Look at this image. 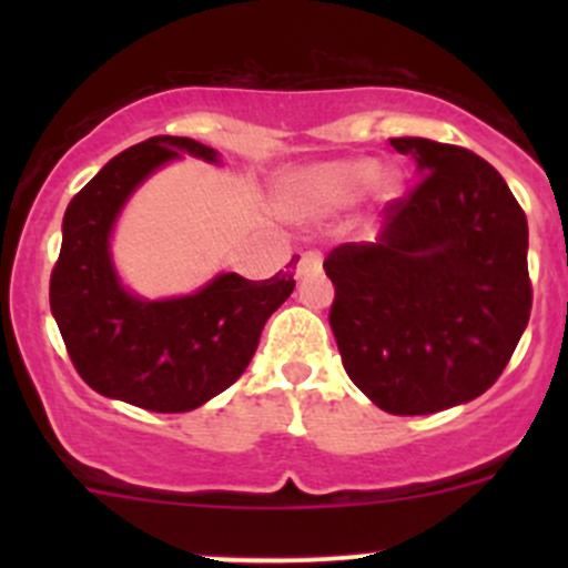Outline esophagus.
Returning <instances> with one entry per match:
<instances>
[{
    "label": "esophagus",
    "instance_id": "1",
    "mask_svg": "<svg viewBox=\"0 0 568 568\" xmlns=\"http://www.w3.org/2000/svg\"><path fill=\"white\" fill-rule=\"evenodd\" d=\"M318 268H321V252L307 250L305 255L300 257V266H296V272H300V277H307V274L318 272Z\"/></svg>",
    "mask_w": 568,
    "mask_h": 568
}]
</instances>
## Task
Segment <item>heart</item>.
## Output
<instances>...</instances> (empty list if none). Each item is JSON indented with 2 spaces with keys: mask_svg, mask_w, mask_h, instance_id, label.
<instances>
[{
  "mask_svg": "<svg viewBox=\"0 0 568 568\" xmlns=\"http://www.w3.org/2000/svg\"><path fill=\"white\" fill-rule=\"evenodd\" d=\"M379 175V164L371 159H332L288 175L283 183V203L296 216H326L352 209L371 186L385 194L395 192V178Z\"/></svg>",
  "mask_w": 568,
  "mask_h": 568,
  "instance_id": "heart-1",
  "label": "heart"
}]
</instances>
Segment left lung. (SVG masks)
Here are the masks:
<instances>
[{
    "label": "left lung",
    "instance_id": "1",
    "mask_svg": "<svg viewBox=\"0 0 568 568\" xmlns=\"http://www.w3.org/2000/svg\"><path fill=\"white\" fill-rule=\"evenodd\" d=\"M420 181L385 205L376 244L326 255L329 326L348 379L390 415L467 404L506 371L530 318L528 220L473 151L390 140Z\"/></svg>",
    "mask_w": 568,
    "mask_h": 568
}]
</instances>
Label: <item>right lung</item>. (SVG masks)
Segmentation results:
<instances>
[{"instance_id": "1", "label": "right lung", "mask_w": 568, "mask_h": 568, "mask_svg": "<svg viewBox=\"0 0 568 568\" xmlns=\"http://www.w3.org/2000/svg\"><path fill=\"white\" fill-rule=\"evenodd\" d=\"M216 162L189 136H151L118 153L62 220L49 302L77 374L106 398L151 412H189L233 385L255 354L263 324L294 291L291 266L268 280L220 274L197 294L142 302L125 294L109 261V231L125 197L170 159ZM296 268V266H294Z\"/></svg>"}]
</instances>
